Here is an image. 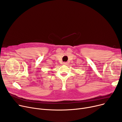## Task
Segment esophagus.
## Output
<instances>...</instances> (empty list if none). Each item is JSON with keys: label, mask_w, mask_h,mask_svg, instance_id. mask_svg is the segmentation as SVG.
<instances>
[{"label": "esophagus", "mask_w": 122, "mask_h": 122, "mask_svg": "<svg viewBox=\"0 0 122 122\" xmlns=\"http://www.w3.org/2000/svg\"><path fill=\"white\" fill-rule=\"evenodd\" d=\"M67 64H68L67 62H63V64L64 65H67Z\"/></svg>", "instance_id": "34e87169"}]
</instances>
